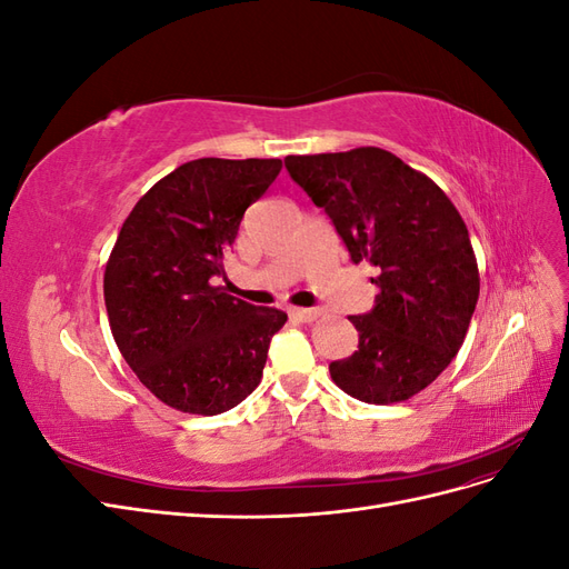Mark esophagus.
Wrapping results in <instances>:
<instances>
[{
	"mask_svg": "<svg viewBox=\"0 0 569 569\" xmlns=\"http://www.w3.org/2000/svg\"><path fill=\"white\" fill-rule=\"evenodd\" d=\"M289 318L297 322H313L318 318V308H289Z\"/></svg>",
	"mask_w": 569,
	"mask_h": 569,
	"instance_id": "1",
	"label": "esophagus"
}]
</instances>
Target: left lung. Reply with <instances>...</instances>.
I'll return each mask as SVG.
<instances>
[{
  "instance_id": "left-lung-1",
  "label": "left lung",
  "mask_w": 569,
  "mask_h": 569,
  "mask_svg": "<svg viewBox=\"0 0 569 569\" xmlns=\"http://www.w3.org/2000/svg\"><path fill=\"white\" fill-rule=\"evenodd\" d=\"M284 168L351 261L380 270L372 311L349 318L358 351L330 363L335 385L366 403L410 399L449 368L479 299L460 213L432 180L377 147L287 157Z\"/></svg>"
}]
</instances>
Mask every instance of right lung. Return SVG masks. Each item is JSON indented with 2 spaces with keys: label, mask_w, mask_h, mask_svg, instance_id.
I'll return each instance as SVG.
<instances>
[{
  "label": "right lung",
  "mask_w": 569,
  "mask_h": 569,
  "mask_svg": "<svg viewBox=\"0 0 569 569\" xmlns=\"http://www.w3.org/2000/svg\"><path fill=\"white\" fill-rule=\"evenodd\" d=\"M280 159H197L134 203L104 272L113 339L166 406L218 416L263 377L278 308L251 306L211 280L239 222L278 178Z\"/></svg>",
  "instance_id": "right-lung-1"
}]
</instances>
